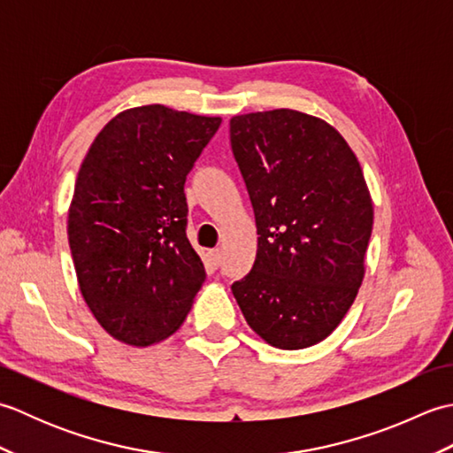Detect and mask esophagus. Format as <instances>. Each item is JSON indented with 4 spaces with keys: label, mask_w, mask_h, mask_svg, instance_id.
I'll return each instance as SVG.
<instances>
[{
    "label": "esophagus",
    "mask_w": 453,
    "mask_h": 453,
    "mask_svg": "<svg viewBox=\"0 0 453 453\" xmlns=\"http://www.w3.org/2000/svg\"><path fill=\"white\" fill-rule=\"evenodd\" d=\"M219 261H221V251H219V249H214V251H208V265L211 268H218Z\"/></svg>",
    "instance_id": "obj_1"
}]
</instances>
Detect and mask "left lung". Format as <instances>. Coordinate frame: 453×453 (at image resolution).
Returning a JSON list of instances; mask_svg holds the SVG:
<instances>
[{"label":"left lung","mask_w":453,"mask_h":453,"mask_svg":"<svg viewBox=\"0 0 453 453\" xmlns=\"http://www.w3.org/2000/svg\"><path fill=\"white\" fill-rule=\"evenodd\" d=\"M258 234L255 265L232 292L271 346L326 339L364 278L373 206L358 159L331 124L276 109L229 120Z\"/></svg>","instance_id":"obj_1"}]
</instances>
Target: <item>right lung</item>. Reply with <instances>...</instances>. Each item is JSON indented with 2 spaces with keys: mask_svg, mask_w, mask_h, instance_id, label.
<instances>
[{
  "mask_svg": "<svg viewBox=\"0 0 453 453\" xmlns=\"http://www.w3.org/2000/svg\"><path fill=\"white\" fill-rule=\"evenodd\" d=\"M219 124L163 104L128 109L81 163L67 239L85 303L120 342L167 339L204 282L187 237L185 180Z\"/></svg>",
  "mask_w": 453,
  "mask_h": 453,
  "instance_id": "1",
  "label": "right lung"
}]
</instances>
